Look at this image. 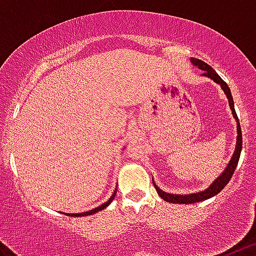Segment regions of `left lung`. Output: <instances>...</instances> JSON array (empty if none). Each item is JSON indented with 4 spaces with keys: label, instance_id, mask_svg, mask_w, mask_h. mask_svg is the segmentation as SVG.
I'll use <instances>...</instances> for the list:
<instances>
[{
    "label": "left lung",
    "instance_id": "left-lung-1",
    "mask_svg": "<svg viewBox=\"0 0 256 256\" xmlns=\"http://www.w3.org/2000/svg\"><path fill=\"white\" fill-rule=\"evenodd\" d=\"M192 64L198 66L200 69L205 70L204 76H209L212 78L214 82L219 83L220 87L223 88V91L224 94H227L228 97V102H230V110H232V114H234V119L237 120V144H236V150H234V156H232V159H230V164L226 168V170L220 174V177L216 178L214 182H212V186L209 188H206L205 191L202 192H198V194H191V195H173V194H166V192L162 191L159 187H156L155 184V188L159 194L160 198H162L164 201H168V202H172V204H194V202H198V201H202V200H206V198H210L212 196L216 195L222 190L224 188L226 184L230 182V180L232 178L234 173V169H236L237 164H238V159H240V154H241V148H242V133H241V126H240V122H238V116L236 114V110H234V98H232V94H230V87L227 86V83L218 76L216 70L212 69L210 65H208L206 62L204 61L198 60V58H191Z\"/></svg>",
    "mask_w": 256,
    "mask_h": 256
}]
</instances>
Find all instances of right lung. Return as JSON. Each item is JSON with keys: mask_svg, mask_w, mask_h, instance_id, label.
<instances>
[{"mask_svg": "<svg viewBox=\"0 0 256 256\" xmlns=\"http://www.w3.org/2000/svg\"><path fill=\"white\" fill-rule=\"evenodd\" d=\"M115 195H116V191L114 192V194H112V196L110 198H108V201H106L105 204H102V205H100V206H97V208H94V209H92V210H90V212H80V214H69V216H91V214H94V212H100V210H102V209H105L106 206H108V204H110V202H112V200H114V198H115Z\"/></svg>", "mask_w": 256, "mask_h": 256, "instance_id": "right-lung-1", "label": "right lung"}]
</instances>
